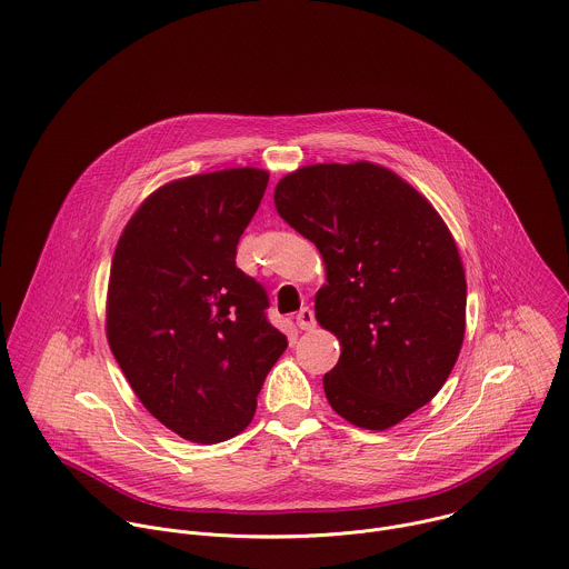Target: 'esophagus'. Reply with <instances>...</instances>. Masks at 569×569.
<instances>
[{"instance_id": "34e87169", "label": "esophagus", "mask_w": 569, "mask_h": 569, "mask_svg": "<svg viewBox=\"0 0 569 569\" xmlns=\"http://www.w3.org/2000/svg\"><path fill=\"white\" fill-rule=\"evenodd\" d=\"M297 326L301 328V330H312L315 326H317V321H315V312L310 310V308H301L299 312H297Z\"/></svg>"}]
</instances>
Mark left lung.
Segmentation results:
<instances>
[{
	"instance_id": "8db88e82",
	"label": "left lung",
	"mask_w": 569,
	"mask_h": 569,
	"mask_svg": "<svg viewBox=\"0 0 569 569\" xmlns=\"http://www.w3.org/2000/svg\"><path fill=\"white\" fill-rule=\"evenodd\" d=\"M274 206L326 263L315 315L341 343L328 403L357 428L397 426L432 401L463 346L468 286L448 226L370 161L299 168L277 183Z\"/></svg>"
}]
</instances>
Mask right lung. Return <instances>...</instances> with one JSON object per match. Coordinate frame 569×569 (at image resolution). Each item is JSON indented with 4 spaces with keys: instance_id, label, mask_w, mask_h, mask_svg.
Returning a JSON list of instances; mask_svg holds the SVG:
<instances>
[{
    "instance_id": "obj_1",
    "label": "right lung",
    "mask_w": 569,
    "mask_h": 569,
    "mask_svg": "<svg viewBox=\"0 0 569 569\" xmlns=\"http://www.w3.org/2000/svg\"><path fill=\"white\" fill-rule=\"evenodd\" d=\"M268 186L259 168L170 181L123 228L108 281L106 335L143 408L192 443L237 437L288 348L266 288L234 263Z\"/></svg>"
}]
</instances>
